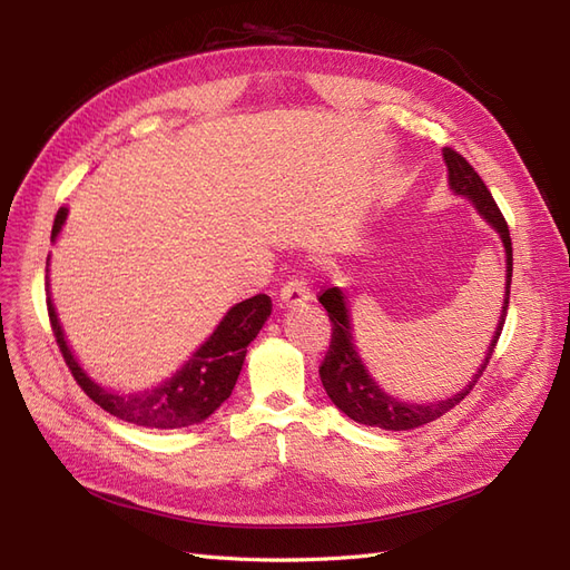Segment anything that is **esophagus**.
Returning a JSON list of instances; mask_svg holds the SVG:
<instances>
[{
	"label": "esophagus",
	"instance_id": "34e87169",
	"mask_svg": "<svg viewBox=\"0 0 570 570\" xmlns=\"http://www.w3.org/2000/svg\"><path fill=\"white\" fill-rule=\"evenodd\" d=\"M308 299H312V289H308V283L302 273L292 275V278L281 287V302L285 306H299Z\"/></svg>",
	"mask_w": 570,
	"mask_h": 570
}]
</instances>
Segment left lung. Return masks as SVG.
Instances as JSON below:
<instances>
[{
    "instance_id": "8db88e82",
    "label": "left lung",
    "mask_w": 570,
    "mask_h": 570,
    "mask_svg": "<svg viewBox=\"0 0 570 570\" xmlns=\"http://www.w3.org/2000/svg\"><path fill=\"white\" fill-rule=\"evenodd\" d=\"M444 161H446V168H450V185L454 193L469 197L475 204V209L482 214V218H488L490 226L499 235H502V243L507 249V297H504V306H502V316H499V325L492 335L485 358H482V364L475 371L473 381L469 385L444 402L406 404V402H396L394 396H387L381 387L371 381V375L366 373L364 364H361V358L354 347L347 302H344L342 292L337 287L323 289L318 295V302L325 306L327 318H331V323H333V333H331V344H327L325 358L318 366L321 383H323L327 396H331L333 404L340 411L347 413L352 421L371 425V428L411 430V428H419V425H425L430 421L444 416L446 411L454 409L459 402H463V396L475 387L482 371L488 368L490 358L497 350L499 335H502L504 321H507L509 295H511L509 292L511 289V273H513V254H511V237H509L507 218L502 216V212H499V206L492 199L488 185L482 183V178L475 174V168L465 161L459 151H454L452 147H444Z\"/></svg>"
}]
</instances>
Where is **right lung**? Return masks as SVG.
Listing matches in <instances>:
<instances>
[{"label":"right lung","instance_id":"add662e5","mask_svg":"<svg viewBox=\"0 0 570 570\" xmlns=\"http://www.w3.org/2000/svg\"><path fill=\"white\" fill-rule=\"evenodd\" d=\"M63 220L66 209H59L55 218V228H51V239H57ZM271 308L273 304L268 295H256L252 299L235 304L226 314V318L218 323L214 335L202 344L193 354V358H189L174 377H168L166 383L147 392L118 394L92 383L88 373L78 366V361L73 358L63 340L55 306H51V299L47 297L51 333H55L59 352L66 361L68 371L73 373L80 390L88 394L97 406L109 411L111 416L120 421L161 430L202 423L228 400L237 383V375L243 371L247 344L258 335V331H262L264 321L271 316Z\"/></svg>","mask_w":570,"mask_h":570}]
</instances>
